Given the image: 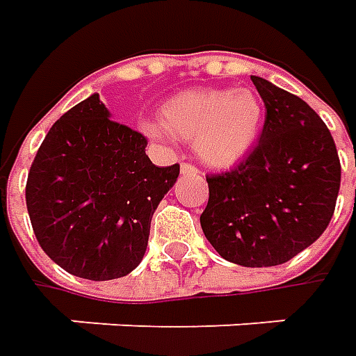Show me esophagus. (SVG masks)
<instances>
[{
	"label": "esophagus",
	"mask_w": 356,
	"mask_h": 356,
	"mask_svg": "<svg viewBox=\"0 0 356 356\" xmlns=\"http://www.w3.org/2000/svg\"><path fill=\"white\" fill-rule=\"evenodd\" d=\"M180 172L184 174V176H198L200 170L194 166V164H188V162H182L180 164Z\"/></svg>",
	"instance_id": "esophagus-1"
}]
</instances>
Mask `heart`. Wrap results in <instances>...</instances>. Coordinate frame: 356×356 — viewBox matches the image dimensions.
Instances as JSON below:
<instances>
[{"instance_id": "1", "label": "heart", "mask_w": 356, "mask_h": 356, "mask_svg": "<svg viewBox=\"0 0 356 356\" xmlns=\"http://www.w3.org/2000/svg\"><path fill=\"white\" fill-rule=\"evenodd\" d=\"M264 104L250 89H192L170 97L160 120H144L140 130L152 140L172 136L194 140L198 156L216 168L239 162L257 143Z\"/></svg>"}]
</instances>
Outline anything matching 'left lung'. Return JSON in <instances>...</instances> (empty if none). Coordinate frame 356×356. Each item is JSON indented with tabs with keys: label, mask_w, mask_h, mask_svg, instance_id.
<instances>
[{
	"label": "left lung",
	"mask_w": 356,
	"mask_h": 356,
	"mask_svg": "<svg viewBox=\"0 0 356 356\" xmlns=\"http://www.w3.org/2000/svg\"><path fill=\"white\" fill-rule=\"evenodd\" d=\"M266 104L259 144L234 170L206 176L204 236L243 267L289 261L327 229L335 212L341 162L321 117L303 99L252 76Z\"/></svg>",
	"instance_id": "obj_1"
}]
</instances>
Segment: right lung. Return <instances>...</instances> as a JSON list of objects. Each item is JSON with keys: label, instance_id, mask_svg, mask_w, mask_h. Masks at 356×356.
I'll return each mask as SVG.
<instances>
[{"label": "right lung", "instance_id": "add662e5", "mask_svg": "<svg viewBox=\"0 0 356 356\" xmlns=\"http://www.w3.org/2000/svg\"><path fill=\"white\" fill-rule=\"evenodd\" d=\"M140 132L111 120L99 95L47 132L25 186L35 238L71 275H129L143 261L150 220L180 166H156Z\"/></svg>", "mask_w": 356, "mask_h": 356}]
</instances>
